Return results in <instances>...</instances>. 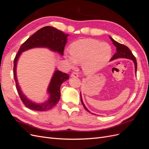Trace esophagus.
I'll use <instances>...</instances> for the list:
<instances>
[{
  "mask_svg": "<svg viewBox=\"0 0 149 149\" xmlns=\"http://www.w3.org/2000/svg\"><path fill=\"white\" fill-rule=\"evenodd\" d=\"M71 78H78V74L76 73H74V72H73V73H72L71 74Z\"/></svg>",
  "mask_w": 149,
  "mask_h": 149,
  "instance_id": "1",
  "label": "esophagus"
}]
</instances>
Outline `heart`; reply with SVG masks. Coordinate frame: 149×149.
Here are the masks:
<instances>
[{
  "mask_svg": "<svg viewBox=\"0 0 149 149\" xmlns=\"http://www.w3.org/2000/svg\"><path fill=\"white\" fill-rule=\"evenodd\" d=\"M112 48L106 42L91 38L80 39L71 44L70 53H65V58L71 67L81 63L84 73L92 74L103 68L109 61Z\"/></svg>",
  "mask_w": 149,
  "mask_h": 149,
  "instance_id": "obj_1",
  "label": "heart"
}]
</instances>
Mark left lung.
<instances>
[{
  "instance_id": "1",
  "label": "left lung",
  "mask_w": 149,
  "mask_h": 149,
  "mask_svg": "<svg viewBox=\"0 0 149 149\" xmlns=\"http://www.w3.org/2000/svg\"><path fill=\"white\" fill-rule=\"evenodd\" d=\"M110 39L111 40V41L113 43L114 45L116 47V53L113 55V56L112 57V58L111 59L110 61H112L116 59H118V58H127V59H129L131 60L132 61H133L134 63V66H135V73H136L137 71V61L136 58L133 55V54L132 53V52H130V50L129 49V48L126 47L125 45H124L123 44H120L119 43H118V42L115 41V40L111 38V37H109ZM80 96H81V101L82 104L83 105L84 109L86 110L87 111H88L89 112H90L88 109L87 107H86V106L84 105V104L83 101L82 100V97H81V93H80Z\"/></svg>"
}]
</instances>
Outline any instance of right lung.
Wrapping results in <instances>:
<instances>
[{
  "label": "right lung",
  "mask_w": 149,
  "mask_h": 149,
  "mask_svg": "<svg viewBox=\"0 0 149 149\" xmlns=\"http://www.w3.org/2000/svg\"><path fill=\"white\" fill-rule=\"evenodd\" d=\"M68 36V34H65L62 31L50 26H47L31 35L20 47L13 61V75L16 88L21 100L29 109L37 111H45L55 106L60 99L61 85L69 79V75L56 69L47 88V92L49 94L48 100L42 103L33 102L26 97L23 93L18 81L17 65L20 56L22 53L34 48H47L63 56Z\"/></svg>",
  "instance_id": "right-lung-1"
}]
</instances>
